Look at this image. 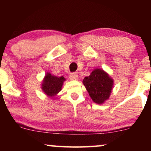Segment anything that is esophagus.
I'll list each match as a JSON object with an SVG mask.
<instances>
[{
    "mask_svg": "<svg viewBox=\"0 0 151 151\" xmlns=\"http://www.w3.org/2000/svg\"><path fill=\"white\" fill-rule=\"evenodd\" d=\"M78 76L75 73H72L70 74L69 76V79L71 80H76L78 79Z\"/></svg>",
    "mask_w": 151,
    "mask_h": 151,
    "instance_id": "obj_1",
    "label": "esophagus"
}]
</instances>
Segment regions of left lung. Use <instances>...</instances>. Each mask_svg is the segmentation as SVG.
Here are the masks:
<instances>
[{"instance_id":"8db88e82","label":"left lung","mask_w":151,"mask_h":151,"mask_svg":"<svg viewBox=\"0 0 151 151\" xmlns=\"http://www.w3.org/2000/svg\"><path fill=\"white\" fill-rule=\"evenodd\" d=\"M82 82L92 100L96 104H103L110 97L113 80L104 70L94 69L90 76L84 78Z\"/></svg>"}]
</instances>
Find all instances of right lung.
Here are the masks:
<instances>
[{"label":"right lung","mask_w":151,"mask_h":151,"mask_svg":"<svg viewBox=\"0 0 151 151\" xmlns=\"http://www.w3.org/2000/svg\"><path fill=\"white\" fill-rule=\"evenodd\" d=\"M66 79L63 76L57 77L47 73L42 83V89L47 96L53 98L56 96L62 89L64 82Z\"/></svg>","instance_id":"obj_1"}]
</instances>
